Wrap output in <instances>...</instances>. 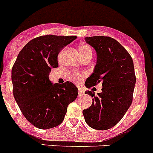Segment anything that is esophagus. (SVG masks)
Returning a JSON list of instances; mask_svg holds the SVG:
<instances>
[{"mask_svg":"<svg viewBox=\"0 0 153 153\" xmlns=\"http://www.w3.org/2000/svg\"><path fill=\"white\" fill-rule=\"evenodd\" d=\"M78 92H79V96H81V95H83V94H84V91H83V89L82 88V87H78Z\"/></svg>","mask_w":153,"mask_h":153,"instance_id":"1","label":"esophagus"}]
</instances>
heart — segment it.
<instances>
[{
    "mask_svg": "<svg viewBox=\"0 0 153 153\" xmlns=\"http://www.w3.org/2000/svg\"><path fill=\"white\" fill-rule=\"evenodd\" d=\"M79 50L80 52V53H81L82 56H83L84 55L87 54L88 52H92L91 47L86 45H81V46L79 47ZM86 76H87V73L86 72L74 70V71H72L70 74V79L73 82H75V83H79L83 78L85 77Z\"/></svg>",
    "mask_w": 153,
    "mask_h": 153,
    "instance_id": "heart-1",
    "label": "heart"
}]
</instances>
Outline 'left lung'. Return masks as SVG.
I'll return each instance as SVG.
<instances>
[{"instance_id": "8db88e82", "label": "left lung", "mask_w": 153, "mask_h": 153, "mask_svg": "<svg viewBox=\"0 0 153 153\" xmlns=\"http://www.w3.org/2000/svg\"><path fill=\"white\" fill-rule=\"evenodd\" d=\"M94 47L97 59L94 71L86 80L87 88L102 83V92L92 97L91 106L83 111L85 121L96 130H107L117 125L131 106L135 88V69L131 56L117 40L108 36L84 39Z\"/></svg>"}]
</instances>
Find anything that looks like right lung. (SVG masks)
<instances>
[{
	"label": "right lung",
	"mask_w": 153,
	"mask_h": 153,
	"mask_svg": "<svg viewBox=\"0 0 153 153\" xmlns=\"http://www.w3.org/2000/svg\"><path fill=\"white\" fill-rule=\"evenodd\" d=\"M76 36L46 35L35 38L21 50L11 71L13 94L21 111L34 126L49 129L60 125L68 105L76 99L71 82L53 84L49 73L57 68L58 54Z\"/></svg>",
	"instance_id": "obj_1"
}]
</instances>
